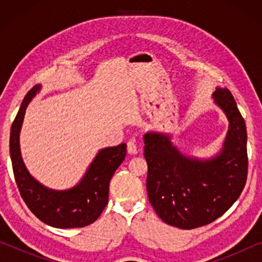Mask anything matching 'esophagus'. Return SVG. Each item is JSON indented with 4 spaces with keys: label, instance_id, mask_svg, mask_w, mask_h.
<instances>
[{
    "label": "esophagus",
    "instance_id": "esophagus-1",
    "mask_svg": "<svg viewBox=\"0 0 262 262\" xmlns=\"http://www.w3.org/2000/svg\"><path fill=\"white\" fill-rule=\"evenodd\" d=\"M127 152L131 154V155H136L138 152L137 144H136V139L131 138L130 141L127 142Z\"/></svg>",
    "mask_w": 262,
    "mask_h": 262
}]
</instances>
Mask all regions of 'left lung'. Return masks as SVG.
Instances as JSON below:
<instances>
[{"label": "left lung", "mask_w": 262, "mask_h": 262, "mask_svg": "<svg viewBox=\"0 0 262 262\" xmlns=\"http://www.w3.org/2000/svg\"><path fill=\"white\" fill-rule=\"evenodd\" d=\"M212 98L229 120L223 148L212 159L184 155L168 134L149 131L144 135L149 202L164 223L180 229L216 221L237 200L247 181L245 119L229 89L217 88Z\"/></svg>", "instance_id": "obj_1"}]
</instances>
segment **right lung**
<instances>
[{
  "mask_svg": "<svg viewBox=\"0 0 262 262\" xmlns=\"http://www.w3.org/2000/svg\"><path fill=\"white\" fill-rule=\"evenodd\" d=\"M39 89L40 84L27 93L10 128V159L17 188L28 209L45 224L59 229L85 227L98 220L108 204L110 181L126 156V144L100 150L75 187L64 191L45 187L28 173L19 143L25 112Z\"/></svg>",
  "mask_w": 262,
  "mask_h": 262,
  "instance_id": "add662e5",
  "label": "right lung"
}]
</instances>
